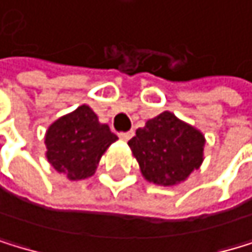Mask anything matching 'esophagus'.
Segmentation results:
<instances>
[{
    "instance_id": "34e87169",
    "label": "esophagus",
    "mask_w": 252,
    "mask_h": 252,
    "mask_svg": "<svg viewBox=\"0 0 252 252\" xmlns=\"http://www.w3.org/2000/svg\"><path fill=\"white\" fill-rule=\"evenodd\" d=\"M133 131H125V133H119V138L121 139H124V141H128V139H131L133 138Z\"/></svg>"
}]
</instances>
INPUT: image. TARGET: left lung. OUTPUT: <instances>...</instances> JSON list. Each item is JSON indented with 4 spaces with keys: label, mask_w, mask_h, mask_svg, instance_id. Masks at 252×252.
Segmentation results:
<instances>
[{
    "label": "left lung",
    "mask_w": 252,
    "mask_h": 252,
    "mask_svg": "<svg viewBox=\"0 0 252 252\" xmlns=\"http://www.w3.org/2000/svg\"><path fill=\"white\" fill-rule=\"evenodd\" d=\"M204 142L200 130L164 111L138 128L128 145L145 180L159 186H177L200 169Z\"/></svg>",
    "instance_id": "obj_1"
}]
</instances>
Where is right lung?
<instances>
[{
	"mask_svg": "<svg viewBox=\"0 0 252 252\" xmlns=\"http://www.w3.org/2000/svg\"><path fill=\"white\" fill-rule=\"evenodd\" d=\"M118 139L107 124H100L88 105L59 118L44 134L48 162L68 180L93 177L102 155Z\"/></svg>",
	"mask_w": 252,
	"mask_h": 252,
	"instance_id": "1",
	"label": "right lung"
}]
</instances>
